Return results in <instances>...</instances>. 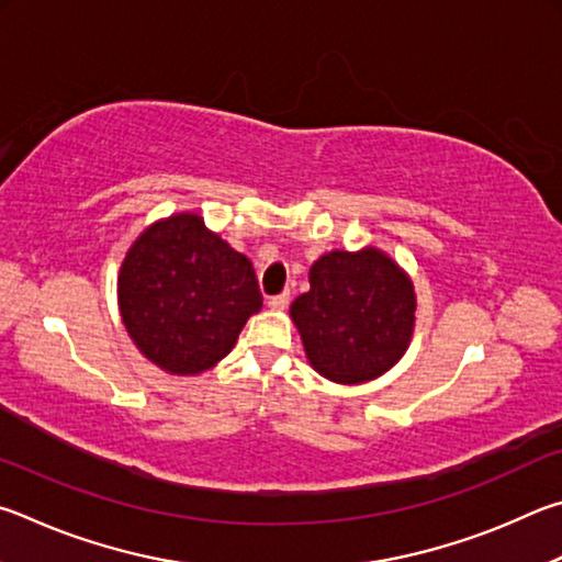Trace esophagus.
Masks as SVG:
<instances>
[{"instance_id":"1","label":"esophagus","mask_w":562,"mask_h":562,"mask_svg":"<svg viewBox=\"0 0 562 562\" xmlns=\"http://www.w3.org/2000/svg\"><path fill=\"white\" fill-rule=\"evenodd\" d=\"M286 306H289V291H283V293H279V296L269 299V308L271 311H283Z\"/></svg>"}]
</instances>
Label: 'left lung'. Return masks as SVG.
Returning a JSON list of instances; mask_svg holds the SVG:
<instances>
[{"label": "left lung", "instance_id": "obj_1", "mask_svg": "<svg viewBox=\"0 0 562 562\" xmlns=\"http://www.w3.org/2000/svg\"><path fill=\"white\" fill-rule=\"evenodd\" d=\"M311 291L291 303L311 368L338 385H362L395 368L415 333L409 273L378 246L328 251L311 266Z\"/></svg>", "mask_w": 562, "mask_h": 562}]
</instances>
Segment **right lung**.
I'll use <instances>...</instances> for the list:
<instances>
[{
  "label": "right lung",
  "mask_w": 562,
  "mask_h": 562,
  "mask_svg": "<svg viewBox=\"0 0 562 562\" xmlns=\"http://www.w3.org/2000/svg\"><path fill=\"white\" fill-rule=\"evenodd\" d=\"M261 301L251 261L194 212L153 222L117 273L127 336L167 375H200L229 356Z\"/></svg>",
  "instance_id": "1"
}]
</instances>
